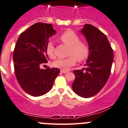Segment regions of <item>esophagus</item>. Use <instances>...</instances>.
I'll return each mask as SVG.
<instances>
[{
	"label": "esophagus",
	"instance_id": "esophagus-1",
	"mask_svg": "<svg viewBox=\"0 0 128 128\" xmlns=\"http://www.w3.org/2000/svg\"><path fill=\"white\" fill-rule=\"evenodd\" d=\"M60 72L61 73H63V74H66L67 73V72H68V70H60Z\"/></svg>",
	"mask_w": 128,
	"mask_h": 128
}]
</instances>
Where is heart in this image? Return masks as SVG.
<instances>
[{"label": "heart", "mask_w": 128, "mask_h": 128, "mask_svg": "<svg viewBox=\"0 0 128 128\" xmlns=\"http://www.w3.org/2000/svg\"><path fill=\"white\" fill-rule=\"evenodd\" d=\"M60 41L69 47L68 58L65 59H58L53 62L55 68L67 70L72 66L75 65L76 60L82 62L88 58L90 50L88 46L84 43L80 42L78 36L72 30H67L60 35ZM47 54L50 58L54 56V47L52 41L48 42L46 47Z\"/></svg>", "instance_id": "1"}]
</instances>
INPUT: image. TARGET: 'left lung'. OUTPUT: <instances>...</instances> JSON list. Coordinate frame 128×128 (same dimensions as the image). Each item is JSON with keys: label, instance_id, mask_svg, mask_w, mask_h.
<instances>
[{"label": "left lung", "instance_id": "left-lung-1", "mask_svg": "<svg viewBox=\"0 0 128 128\" xmlns=\"http://www.w3.org/2000/svg\"><path fill=\"white\" fill-rule=\"evenodd\" d=\"M89 45L90 54L84 64L85 70H75L74 92L82 98L96 95L105 86L109 78L114 60V54L104 34L91 24H84L80 30Z\"/></svg>", "mask_w": 128, "mask_h": 128}]
</instances>
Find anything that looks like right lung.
Wrapping results in <instances>:
<instances>
[{"instance_id":"1","label":"right lung","mask_w":128,"mask_h":128,"mask_svg":"<svg viewBox=\"0 0 128 128\" xmlns=\"http://www.w3.org/2000/svg\"><path fill=\"white\" fill-rule=\"evenodd\" d=\"M56 33L52 24L37 22L22 32L16 42L13 54L14 73L21 88L31 96L48 92L60 72L58 68H40L48 62L46 45Z\"/></svg>"}]
</instances>
